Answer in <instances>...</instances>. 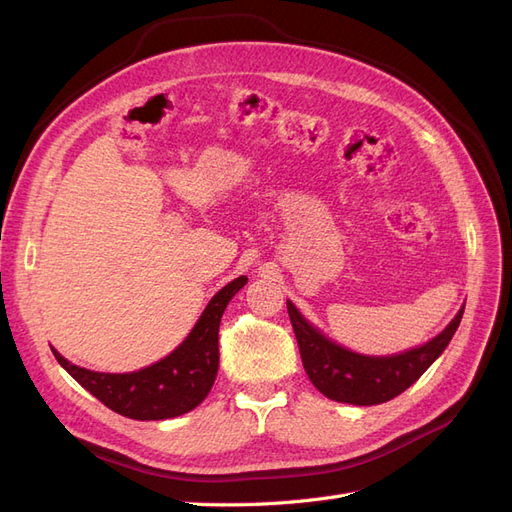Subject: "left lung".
<instances>
[{"instance_id":"8db88e82","label":"left lung","mask_w":512,"mask_h":512,"mask_svg":"<svg viewBox=\"0 0 512 512\" xmlns=\"http://www.w3.org/2000/svg\"><path fill=\"white\" fill-rule=\"evenodd\" d=\"M288 316L294 335H297L305 374L316 389L342 404L376 406L401 395L425 374L427 367L453 339L463 316V307L453 322L431 342L393 356H363L337 346L314 329L290 301Z\"/></svg>"}]
</instances>
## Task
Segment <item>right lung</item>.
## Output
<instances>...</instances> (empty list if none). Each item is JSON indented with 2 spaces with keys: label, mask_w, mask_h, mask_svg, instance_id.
Here are the masks:
<instances>
[{
  "label": "right lung",
  "mask_w": 512,
  "mask_h": 512,
  "mask_svg": "<svg viewBox=\"0 0 512 512\" xmlns=\"http://www.w3.org/2000/svg\"><path fill=\"white\" fill-rule=\"evenodd\" d=\"M247 284L241 275L224 286L205 307L183 344L162 361L130 374H100L72 365L55 348L57 363L106 408L134 421H162L194 410L218 376L220 320L228 301Z\"/></svg>",
  "instance_id": "1"
}]
</instances>
